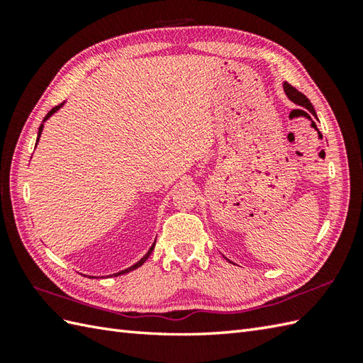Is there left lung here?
Masks as SVG:
<instances>
[{
    "mask_svg": "<svg viewBox=\"0 0 363 363\" xmlns=\"http://www.w3.org/2000/svg\"><path fill=\"white\" fill-rule=\"evenodd\" d=\"M284 90H285V95L289 96V99H291V101L295 103V104H298V106H301V107H304V109L309 111V112L313 115V117L317 118V112H315L312 103L309 101V98L301 94V91H298L295 87H291L290 84H287V82L284 84Z\"/></svg>",
    "mask_w": 363,
    "mask_h": 363,
    "instance_id": "8db88e82",
    "label": "left lung"
}]
</instances>
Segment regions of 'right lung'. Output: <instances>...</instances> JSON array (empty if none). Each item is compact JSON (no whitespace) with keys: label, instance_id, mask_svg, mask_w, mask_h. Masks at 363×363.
Wrapping results in <instances>:
<instances>
[{"label":"right lung","instance_id":"obj_1","mask_svg":"<svg viewBox=\"0 0 363 363\" xmlns=\"http://www.w3.org/2000/svg\"><path fill=\"white\" fill-rule=\"evenodd\" d=\"M64 106V103H60L59 106H56V107H52V109L48 112V113H46V117L43 118V121H46V120H48L50 117H51V115L54 113V112H57L59 109H60V107H62ZM42 130H43V125H40V128H38V134H37V142H38V138H40V134H42ZM154 245H156V242H154L152 243V246H151V248H150V251L148 252H146L145 254V256L140 259V260H138L137 262V264L135 265H133V267H129V268H126V269H123V272H120V273H115V274H112V276H120V274H125V273H129V272H133V269H135V268H138V267H142L143 264H145V260L146 259H148L150 257V254L152 252V250H154ZM90 277V276H89Z\"/></svg>","mask_w":363,"mask_h":363}]
</instances>
